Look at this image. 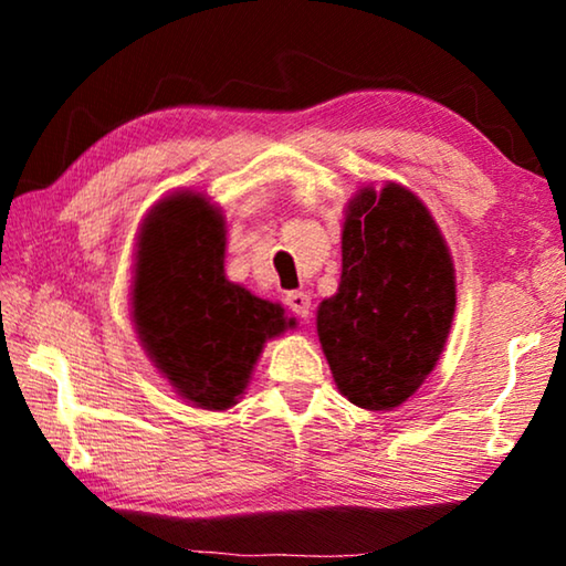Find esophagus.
Masks as SVG:
<instances>
[{
  "instance_id": "esophagus-1",
  "label": "esophagus",
  "mask_w": 566,
  "mask_h": 566,
  "mask_svg": "<svg viewBox=\"0 0 566 566\" xmlns=\"http://www.w3.org/2000/svg\"><path fill=\"white\" fill-rule=\"evenodd\" d=\"M284 304L290 306V312L300 319H306L312 314V294L310 292H300V290L290 292L284 296Z\"/></svg>"
}]
</instances>
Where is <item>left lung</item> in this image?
<instances>
[{
  "label": "left lung",
  "mask_w": 566,
  "mask_h": 566,
  "mask_svg": "<svg viewBox=\"0 0 566 566\" xmlns=\"http://www.w3.org/2000/svg\"><path fill=\"white\" fill-rule=\"evenodd\" d=\"M454 266L427 207L399 185L361 189L342 232V282L317 332L352 405L391 409L434 369L454 317Z\"/></svg>",
  "instance_id": "left-lung-1"
}]
</instances>
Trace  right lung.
Segmentation results:
<instances>
[{
  "instance_id": "add662e5",
  "label": "right lung",
  "mask_w": 566,
  "mask_h": 566,
  "mask_svg": "<svg viewBox=\"0 0 566 566\" xmlns=\"http://www.w3.org/2000/svg\"><path fill=\"white\" fill-rule=\"evenodd\" d=\"M224 222L202 195H171L139 234L134 322L171 387L202 409L237 405L284 310L224 276ZM290 319V327H292Z\"/></svg>"
}]
</instances>
